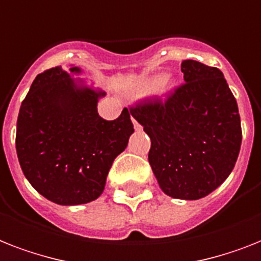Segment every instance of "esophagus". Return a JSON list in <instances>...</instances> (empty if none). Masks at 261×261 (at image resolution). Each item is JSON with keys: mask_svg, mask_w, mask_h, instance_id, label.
<instances>
[{"mask_svg": "<svg viewBox=\"0 0 261 261\" xmlns=\"http://www.w3.org/2000/svg\"><path fill=\"white\" fill-rule=\"evenodd\" d=\"M131 119H133V123H134V128H135V130H137V131L141 130V124L138 123L137 120H135V118H131Z\"/></svg>", "mask_w": 261, "mask_h": 261, "instance_id": "34e87169", "label": "esophagus"}]
</instances>
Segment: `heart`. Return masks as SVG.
I'll return each mask as SVG.
<instances>
[{
  "label": "heart",
  "mask_w": 261,
  "mask_h": 261,
  "mask_svg": "<svg viewBox=\"0 0 261 261\" xmlns=\"http://www.w3.org/2000/svg\"><path fill=\"white\" fill-rule=\"evenodd\" d=\"M161 80H162L161 77H156V79L151 80V83L147 86V88H149V90H154V88L160 84ZM171 87H173V83H171L170 80H165V82L162 83V88H164V90H169V88H171Z\"/></svg>",
  "instance_id": "1"
}]
</instances>
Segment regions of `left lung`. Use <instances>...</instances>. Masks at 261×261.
<instances>
[{
	"label": "left lung",
	"instance_id": "obj_1",
	"mask_svg": "<svg viewBox=\"0 0 261 261\" xmlns=\"http://www.w3.org/2000/svg\"><path fill=\"white\" fill-rule=\"evenodd\" d=\"M185 83L166 99L150 97L130 107L151 139L149 162L167 196L198 200L233 170L241 146L239 107L222 72L184 60Z\"/></svg>",
	"mask_w": 261,
	"mask_h": 261
}]
</instances>
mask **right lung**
I'll use <instances>...</instances> for the list:
<instances>
[{
    "label": "right lung",
    "mask_w": 261,
    "mask_h": 261,
    "mask_svg": "<svg viewBox=\"0 0 261 261\" xmlns=\"http://www.w3.org/2000/svg\"><path fill=\"white\" fill-rule=\"evenodd\" d=\"M69 72L79 73L80 68ZM80 83L61 67L46 69L32 83L17 119L22 173L41 196L59 205L96 200L112 162L134 133L131 111L103 119L96 106L105 92Z\"/></svg>",
    "instance_id": "1"
}]
</instances>
